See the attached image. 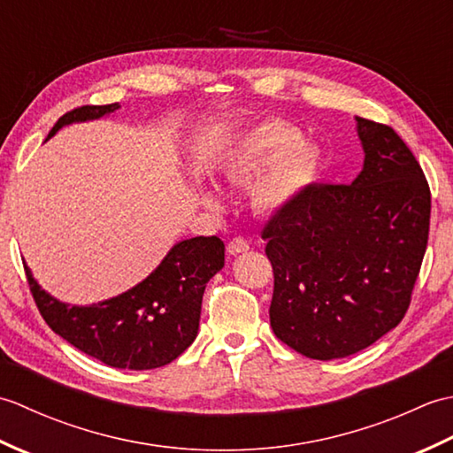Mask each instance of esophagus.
<instances>
[{
    "label": "esophagus",
    "instance_id": "obj_1",
    "mask_svg": "<svg viewBox=\"0 0 453 453\" xmlns=\"http://www.w3.org/2000/svg\"><path fill=\"white\" fill-rule=\"evenodd\" d=\"M245 251H249V242L245 237L237 235L227 243V253L229 255H239V253H245Z\"/></svg>",
    "mask_w": 453,
    "mask_h": 453
}]
</instances>
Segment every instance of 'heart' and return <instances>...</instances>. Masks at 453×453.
<instances>
[{
	"label": "heart",
	"mask_w": 453,
	"mask_h": 453,
	"mask_svg": "<svg viewBox=\"0 0 453 453\" xmlns=\"http://www.w3.org/2000/svg\"><path fill=\"white\" fill-rule=\"evenodd\" d=\"M290 124L268 120L245 130L221 163V175L234 185H247L268 175L255 188V204L278 211L302 195L319 167V151L310 142L297 140Z\"/></svg>",
	"instance_id": "1"
}]
</instances>
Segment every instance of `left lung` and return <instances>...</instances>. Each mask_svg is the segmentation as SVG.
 Here are the masks:
<instances>
[{
	"label": "left lung",
	"mask_w": 453,
	"mask_h": 453,
	"mask_svg": "<svg viewBox=\"0 0 453 453\" xmlns=\"http://www.w3.org/2000/svg\"><path fill=\"white\" fill-rule=\"evenodd\" d=\"M356 120L365 157L352 185H307L261 232L273 331L313 360L344 358L401 323L428 243L420 163L388 124Z\"/></svg>",
	"instance_id": "1"
}]
</instances>
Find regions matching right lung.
Listing matches in <instances>:
<instances>
[{
  "mask_svg": "<svg viewBox=\"0 0 453 453\" xmlns=\"http://www.w3.org/2000/svg\"><path fill=\"white\" fill-rule=\"evenodd\" d=\"M119 104H83L65 112L64 124L99 119ZM219 237H192L171 249L146 280L127 294L91 307L65 305L48 296L25 266L27 282L42 319L64 341L112 368L151 370L173 362L196 339L202 296L224 266Z\"/></svg>",
  "mask_w": 453,
  "mask_h": 453,
  "instance_id": "1",
  "label": "right lung"
}]
</instances>
